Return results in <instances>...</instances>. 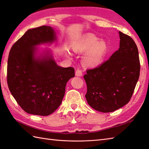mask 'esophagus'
Returning a JSON list of instances; mask_svg holds the SVG:
<instances>
[{
    "mask_svg": "<svg viewBox=\"0 0 149 149\" xmlns=\"http://www.w3.org/2000/svg\"><path fill=\"white\" fill-rule=\"evenodd\" d=\"M75 75L76 76H79V77H81L83 75V73H82V70L80 69H77L76 70H75Z\"/></svg>",
    "mask_w": 149,
    "mask_h": 149,
    "instance_id": "34e87169",
    "label": "esophagus"
}]
</instances>
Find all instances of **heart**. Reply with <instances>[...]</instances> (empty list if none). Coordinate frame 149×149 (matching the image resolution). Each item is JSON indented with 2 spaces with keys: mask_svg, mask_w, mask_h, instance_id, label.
Segmentation results:
<instances>
[{
  "mask_svg": "<svg viewBox=\"0 0 149 149\" xmlns=\"http://www.w3.org/2000/svg\"><path fill=\"white\" fill-rule=\"evenodd\" d=\"M74 51L77 53L86 52L83 56V62L89 66H95L101 64L108 53L107 44L100 41L93 35H88L74 43Z\"/></svg>",
  "mask_w": 149,
  "mask_h": 149,
  "instance_id": "1",
  "label": "heart"
}]
</instances>
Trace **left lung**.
<instances>
[{"instance_id": "obj_1", "label": "left lung", "mask_w": 149, "mask_h": 149, "mask_svg": "<svg viewBox=\"0 0 149 149\" xmlns=\"http://www.w3.org/2000/svg\"><path fill=\"white\" fill-rule=\"evenodd\" d=\"M120 48L97 67L88 69L84 79L86 99L98 111L113 112L130 101L140 77L138 47L131 37L119 31Z\"/></svg>"}]
</instances>
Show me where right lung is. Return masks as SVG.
Masks as SVG:
<instances>
[{
  "label": "right lung",
  "mask_w": 149,
  "mask_h": 149,
  "mask_svg": "<svg viewBox=\"0 0 149 149\" xmlns=\"http://www.w3.org/2000/svg\"><path fill=\"white\" fill-rule=\"evenodd\" d=\"M56 40L51 27L28 30L9 51L7 83L12 95L24 111L35 115L52 114L61 104L66 84L75 76L73 67L57 65L50 56L36 59L34 47Z\"/></svg>",
  "instance_id": "obj_1"
}]
</instances>
